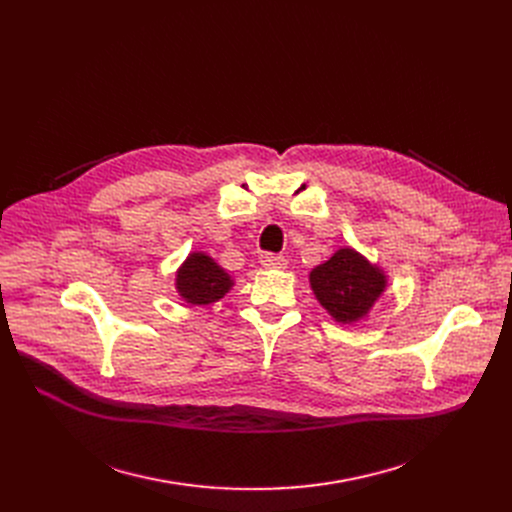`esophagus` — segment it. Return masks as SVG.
<instances>
[{
  "label": "esophagus",
  "mask_w": 512,
  "mask_h": 512,
  "mask_svg": "<svg viewBox=\"0 0 512 512\" xmlns=\"http://www.w3.org/2000/svg\"><path fill=\"white\" fill-rule=\"evenodd\" d=\"M261 265L270 267V270H284L288 265V261L282 255H274V253H263L261 255Z\"/></svg>",
  "instance_id": "1"
}]
</instances>
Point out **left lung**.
Segmentation results:
<instances>
[{
    "mask_svg": "<svg viewBox=\"0 0 512 512\" xmlns=\"http://www.w3.org/2000/svg\"><path fill=\"white\" fill-rule=\"evenodd\" d=\"M309 284L319 305L338 324H357L384 294L388 278L353 247L338 249L326 263L313 267Z\"/></svg>",
    "mask_w": 512,
    "mask_h": 512,
    "instance_id": "1",
    "label": "left lung"
}]
</instances>
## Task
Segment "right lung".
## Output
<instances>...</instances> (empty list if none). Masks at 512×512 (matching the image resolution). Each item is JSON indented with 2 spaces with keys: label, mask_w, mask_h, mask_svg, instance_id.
Segmentation results:
<instances>
[{
  "label": "right lung",
  "mask_w": 512,
  "mask_h": 512,
  "mask_svg": "<svg viewBox=\"0 0 512 512\" xmlns=\"http://www.w3.org/2000/svg\"><path fill=\"white\" fill-rule=\"evenodd\" d=\"M232 286V276L201 251L188 255L176 272V290L188 305L218 303Z\"/></svg>",
  "instance_id": "right-lung-1"
}]
</instances>
